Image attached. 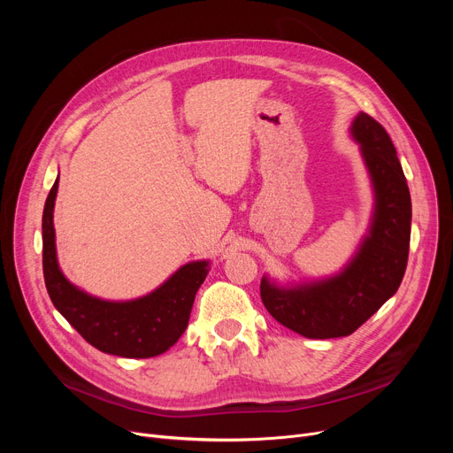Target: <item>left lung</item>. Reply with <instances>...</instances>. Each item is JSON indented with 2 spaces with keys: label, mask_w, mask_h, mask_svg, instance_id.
Instances as JSON below:
<instances>
[{
  "label": "left lung",
  "mask_w": 453,
  "mask_h": 453,
  "mask_svg": "<svg viewBox=\"0 0 453 453\" xmlns=\"http://www.w3.org/2000/svg\"><path fill=\"white\" fill-rule=\"evenodd\" d=\"M374 187L369 234L334 277L279 288L266 277L260 297L287 328L311 340L349 336L398 290L408 266L411 196L389 134L364 111L350 127Z\"/></svg>",
  "instance_id": "obj_1"
}]
</instances>
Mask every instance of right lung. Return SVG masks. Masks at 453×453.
Instances as JSON below:
<instances>
[{
	"instance_id": "add662e5",
	"label": "right lung",
	"mask_w": 453,
	"mask_h": 453,
	"mask_svg": "<svg viewBox=\"0 0 453 453\" xmlns=\"http://www.w3.org/2000/svg\"><path fill=\"white\" fill-rule=\"evenodd\" d=\"M58 178L43 205V279L57 311L95 349L123 358H152L169 350L188 325L195 296L209 272V260L181 266L159 288L134 301H104L71 284L58 268L53 209Z\"/></svg>"
}]
</instances>
